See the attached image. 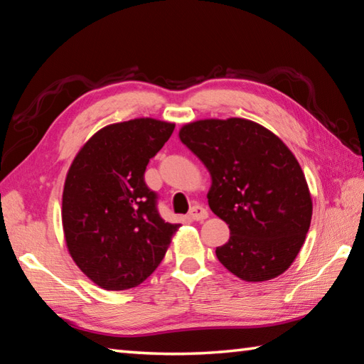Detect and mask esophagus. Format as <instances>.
<instances>
[{"label": "esophagus", "instance_id": "34e87169", "mask_svg": "<svg viewBox=\"0 0 364 364\" xmlns=\"http://www.w3.org/2000/svg\"><path fill=\"white\" fill-rule=\"evenodd\" d=\"M189 218L192 220H196V222H202V220L208 219V211L205 210L203 206L194 205V206L191 208V211H189Z\"/></svg>", "mask_w": 364, "mask_h": 364}]
</instances>
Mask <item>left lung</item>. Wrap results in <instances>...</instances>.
<instances>
[{"instance_id":"1","label":"left lung","mask_w":364,"mask_h":364,"mask_svg":"<svg viewBox=\"0 0 364 364\" xmlns=\"http://www.w3.org/2000/svg\"><path fill=\"white\" fill-rule=\"evenodd\" d=\"M178 137L210 172L208 205L228 223V242L215 249L223 267L252 283L288 270L313 215L310 188L288 145L239 117L191 122Z\"/></svg>"}]
</instances>
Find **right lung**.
<instances>
[{
  "label": "right lung",
  "instance_id": "obj_1",
  "mask_svg": "<svg viewBox=\"0 0 364 364\" xmlns=\"http://www.w3.org/2000/svg\"><path fill=\"white\" fill-rule=\"evenodd\" d=\"M175 123L151 117L111 123L76 153L63 192L67 250L90 282L125 291L146 280L181 223L156 210V194L144 181L145 167Z\"/></svg>",
  "mask_w": 364,
  "mask_h": 364
}]
</instances>
